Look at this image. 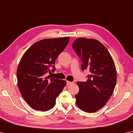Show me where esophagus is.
I'll return each instance as SVG.
<instances>
[{
	"label": "esophagus",
	"instance_id": "obj_1",
	"mask_svg": "<svg viewBox=\"0 0 133 133\" xmlns=\"http://www.w3.org/2000/svg\"><path fill=\"white\" fill-rule=\"evenodd\" d=\"M73 83V82H71V81H66V85H70V84H72Z\"/></svg>",
	"mask_w": 133,
	"mask_h": 133
}]
</instances>
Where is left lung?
I'll return each instance as SVG.
<instances>
[{"instance_id":"left-lung-1","label":"left lung","mask_w":133,"mask_h":133,"mask_svg":"<svg viewBox=\"0 0 133 133\" xmlns=\"http://www.w3.org/2000/svg\"><path fill=\"white\" fill-rule=\"evenodd\" d=\"M72 48L81 59L82 70L90 72L86 81L77 83L76 104L83 111L93 113L103 107L113 93L117 78L115 63L107 49L96 39L78 38Z\"/></svg>"}]
</instances>
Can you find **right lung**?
<instances>
[{"label": "right lung", "mask_w": 133, "mask_h": 133, "mask_svg": "<svg viewBox=\"0 0 133 133\" xmlns=\"http://www.w3.org/2000/svg\"><path fill=\"white\" fill-rule=\"evenodd\" d=\"M69 41V37L40 40L21 58L17 72L18 86L22 97L32 109L42 111L52 109L66 85V81L45 74L54 72L55 60ZM50 66L53 67L52 71Z\"/></svg>", "instance_id": "right-lung-1"}]
</instances>
